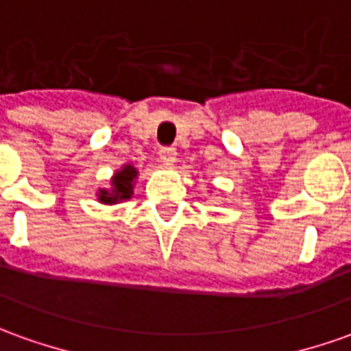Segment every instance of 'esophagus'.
I'll return each mask as SVG.
<instances>
[{"mask_svg":"<svg viewBox=\"0 0 351 351\" xmlns=\"http://www.w3.org/2000/svg\"><path fill=\"white\" fill-rule=\"evenodd\" d=\"M158 158L164 166H173L178 160V152H176V149H160Z\"/></svg>","mask_w":351,"mask_h":351,"instance_id":"34e87169","label":"esophagus"}]
</instances>
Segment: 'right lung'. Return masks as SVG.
<instances>
[{"instance_id":"add662e5","label":"right lung","mask_w":351,"mask_h":351,"mask_svg":"<svg viewBox=\"0 0 351 351\" xmlns=\"http://www.w3.org/2000/svg\"><path fill=\"white\" fill-rule=\"evenodd\" d=\"M137 176H139V170L135 168L132 162L124 164L122 168L112 173L110 178V187L105 189L101 187L97 189V200L101 204H120V202H125L134 197V189H135V181H137Z\"/></svg>"}]
</instances>
